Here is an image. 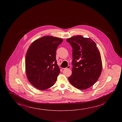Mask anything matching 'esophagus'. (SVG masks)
I'll list each match as a JSON object with an SVG mask.
<instances>
[{
    "label": "esophagus",
    "mask_w": 122,
    "mask_h": 122,
    "mask_svg": "<svg viewBox=\"0 0 122 122\" xmlns=\"http://www.w3.org/2000/svg\"><path fill=\"white\" fill-rule=\"evenodd\" d=\"M70 68H71V66H68L67 67H66V68H63V69H70Z\"/></svg>",
    "instance_id": "esophagus-1"
}]
</instances>
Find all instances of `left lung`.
<instances>
[{"label":"left lung","instance_id":"1","mask_svg":"<svg viewBox=\"0 0 122 122\" xmlns=\"http://www.w3.org/2000/svg\"><path fill=\"white\" fill-rule=\"evenodd\" d=\"M66 41L72 48L73 66L69 81L79 89H88L97 81L102 72L100 51L90 38L78 35L68 38Z\"/></svg>","mask_w":122,"mask_h":122}]
</instances>
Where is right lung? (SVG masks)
Returning a JSON list of instances; mask_svg holds the SVG:
<instances>
[{"instance_id":"obj_1","label":"right lung","mask_w":122,"mask_h":122,"mask_svg":"<svg viewBox=\"0 0 122 122\" xmlns=\"http://www.w3.org/2000/svg\"><path fill=\"white\" fill-rule=\"evenodd\" d=\"M63 39L44 36L29 46L25 56V72L28 80L38 90L53 86L60 73L56 60V51Z\"/></svg>"}]
</instances>
